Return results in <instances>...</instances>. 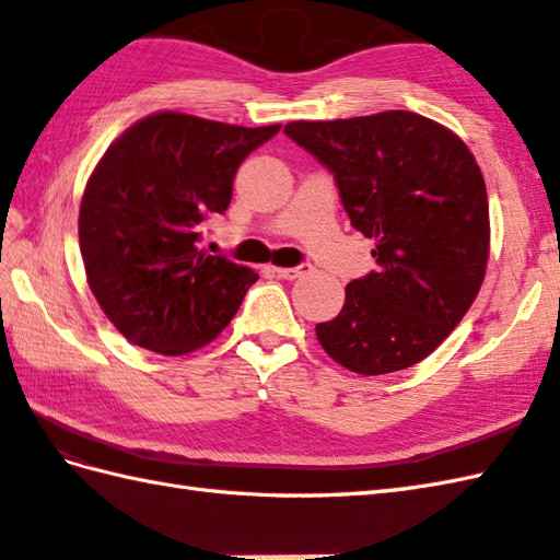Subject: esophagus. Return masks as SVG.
<instances>
[{
	"mask_svg": "<svg viewBox=\"0 0 560 560\" xmlns=\"http://www.w3.org/2000/svg\"><path fill=\"white\" fill-rule=\"evenodd\" d=\"M311 265H299V267H273V273H277L279 279H289V281H293V279H301V277H305V273H311Z\"/></svg>",
	"mask_w": 560,
	"mask_h": 560,
	"instance_id": "34e87169",
	"label": "esophagus"
}]
</instances>
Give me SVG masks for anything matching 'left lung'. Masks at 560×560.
<instances>
[{
  "instance_id": "left-lung-1",
  "label": "left lung",
  "mask_w": 560,
  "mask_h": 560,
  "mask_svg": "<svg viewBox=\"0 0 560 560\" xmlns=\"http://www.w3.org/2000/svg\"><path fill=\"white\" fill-rule=\"evenodd\" d=\"M283 132L335 175L351 225L375 241L377 269L315 327L323 349L361 375L423 361L467 315L489 261V199L471 151L409 110Z\"/></svg>"
}]
</instances>
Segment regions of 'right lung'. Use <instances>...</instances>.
Instances as JSON below:
<instances>
[{
  "instance_id": "1",
  "label": "right lung",
  "mask_w": 560,
  "mask_h": 560,
  "mask_svg": "<svg viewBox=\"0 0 560 560\" xmlns=\"http://www.w3.org/2000/svg\"><path fill=\"white\" fill-rule=\"evenodd\" d=\"M281 129L156 113L117 137L89 177L79 247L103 313L141 349L183 355L217 339L259 279L201 249L233 177Z\"/></svg>"
}]
</instances>
